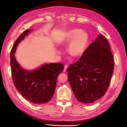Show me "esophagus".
Listing matches in <instances>:
<instances>
[{
    "label": "esophagus",
    "instance_id": "obj_1",
    "mask_svg": "<svg viewBox=\"0 0 127 127\" xmlns=\"http://www.w3.org/2000/svg\"><path fill=\"white\" fill-rule=\"evenodd\" d=\"M67 68H68V66H67V64H65V65H64V72L66 71Z\"/></svg>",
    "mask_w": 127,
    "mask_h": 127
}]
</instances>
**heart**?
Masks as SVG:
<instances>
[{
    "instance_id": "heart-1",
    "label": "heart",
    "mask_w": 127,
    "mask_h": 127,
    "mask_svg": "<svg viewBox=\"0 0 127 127\" xmlns=\"http://www.w3.org/2000/svg\"><path fill=\"white\" fill-rule=\"evenodd\" d=\"M71 41L68 49L69 54L74 58L80 57L85 51L88 43L87 34L82 32L79 29L71 30L68 32L65 38L59 42V43L64 45Z\"/></svg>"
}]
</instances>
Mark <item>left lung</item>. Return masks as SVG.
<instances>
[{"instance_id": "obj_1", "label": "left lung", "mask_w": 127, "mask_h": 127, "mask_svg": "<svg viewBox=\"0 0 127 127\" xmlns=\"http://www.w3.org/2000/svg\"><path fill=\"white\" fill-rule=\"evenodd\" d=\"M114 65L109 43L99 34L79 60L67 69L68 82L76 98L90 104L103 96L109 87Z\"/></svg>"}]
</instances>
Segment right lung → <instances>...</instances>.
Listing matches in <instances>:
<instances>
[{
    "label": "right lung",
    "instance_id": "add662e5",
    "mask_svg": "<svg viewBox=\"0 0 127 127\" xmlns=\"http://www.w3.org/2000/svg\"><path fill=\"white\" fill-rule=\"evenodd\" d=\"M31 31V30H26L22 33L11 49V76L15 86L24 98L34 103H45L50 100L54 94L58 76L64 70V66L60 63L44 64L37 69L31 71L20 66L14 53L19 43Z\"/></svg>",
    "mask_w": 127,
    "mask_h": 127
}]
</instances>
